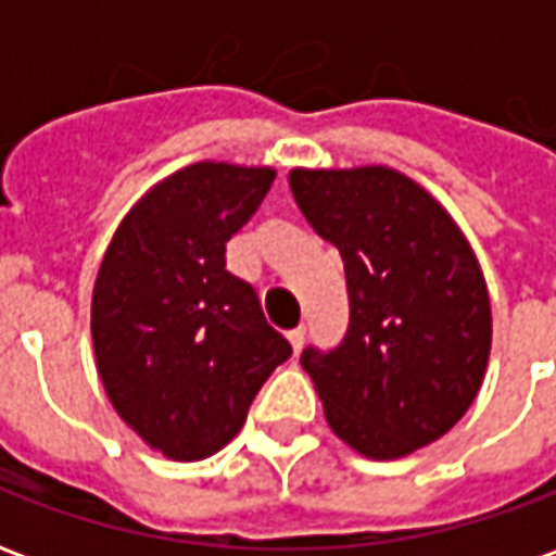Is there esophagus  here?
<instances>
[{"label":"esophagus","mask_w":556,"mask_h":556,"mask_svg":"<svg viewBox=\"0 0 556 556\" xmlns=\"http://www.w3.org/2000/svg\"><path fill=\"white\" fill-rule=\"evenodd\" d=\"M289 342H291V349H294V354H301L303 342H306V330H303V327H294V330L289 333Z\"/></svg>","instance_id":"1"}]
</instances>
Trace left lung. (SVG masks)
Masks as SVG:
<instances>
[{
  "mask_svg": "<svg viewBox=\"0 0 556 556\" xmlns=\"http://www.w3.org/2000/svg\"><path fill=\"white\" fill-rule=\"evenodd\" d=\"M291 193L342 255L349 330L306 349L337 438L390 462L438 441L477 399L491 351V303L470 243L408 175L387 166L291 169Z\"/></svg>",
  "mask_w": 556,
  "mask_h": 556,
  "instance_id": "1",
  "label": "left lung"
}]
</instances>
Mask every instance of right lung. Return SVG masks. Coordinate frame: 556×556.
I'll return each instance as SVG.
<instances>
[{
	"mask_svg": "<svg viewBox=\"0 0 556 556\" xmlns=\"http://www.w3.org/2000/svg\"><path fill=\"white\" fill-rule=\"evenodd\" d=\"M277 172L202 160L151 187L115 229L91 294L103 390L139 438L175 462L207 458L241 431L289 339L226 270Z\"/></svg>",
	"mask_w": 556,
	"mask_h": 556,
	"instance_id": "1",
	"label": "right lung"
}]
</instances>
